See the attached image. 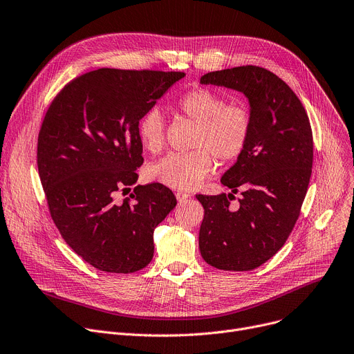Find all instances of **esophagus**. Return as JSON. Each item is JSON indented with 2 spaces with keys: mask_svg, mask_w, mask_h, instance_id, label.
<instances>
[{
  "mask_svg": "<svg viewBox=\"0 0 354 354\" xmlns=\"http://www.w3.org/2000/svg\"><path fill=\"white\" fill-rule=\"evenodd\" d=\"M189 197H192V196H189L188 193H183V192H177V193H176V198H177L178 203H183V201L188 200Z\"/></svg>",
  "mask_w": 354,
  "mask_h": 354,
  "instance_id": "obj_1",
  "label": "esophagus"
}]
</instances>
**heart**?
<instances>
[{"instance_id": "heart-1", "label": "heart", "mask_w": 354, "mask_h": 354, "mask_svg": "<svg viewBox=\"0 0 354 354\" xmlns=\"http://www.w3.org/2000/svg\"><path fill=\"white\" fill-rule=\"evenodd\" d=\"M176 111L197 123L188 153H170L151 162L146 170L149 180L173 189L197 187L214 169V157L221 165L238 160L245 151L254 127V113L245 100L227 102L225 96L198 86L176 100ZM142 146L151 154L166 143L165 116L157 107L149 109L138 122Z\"/></svg>"}]
</instances>
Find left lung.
Wrapping results in <instances>:
<instances>
[{"label": "left lung", "instance_id": "obj_1", "mask_svg": "<svg viewBox=\"0 0 354 354\" xmlns=\"http://www.w3.org/2000/svg\"><path fill=\"white\" fill-rule=\"evenodd\" d=\"M200 82L242 92L254 113L250 143L221 178L232 194L196 196L204 207L201 257L216 269L251 270L283 247L301 214L313 165L310 122L295 92L265 68L215 71ZM239 186L235 209L229 203Z\"/></svg>", "mask_w": 354, "mask_h": 354}]
</instances>
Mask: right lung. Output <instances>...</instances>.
Segmentation results:
<instances>
[{"label":"right lung","instance_id":"1","mask_svg":"<svg viewBox=\"0 0 354 354\" xmlns=\"http://www.w3.org/2000/svg\"><path fill=\"white\" fill-rule=\"evenodd\" d=\"M184 72L102 68L71 80L52 100L37 162L48 209L68 245L103 272L131 274L153 258L154 228L176 207L160 183L136 185L143 165L138 122Z\"/></svg>","mask_w":354,"mask_h":354}]
</instances>
